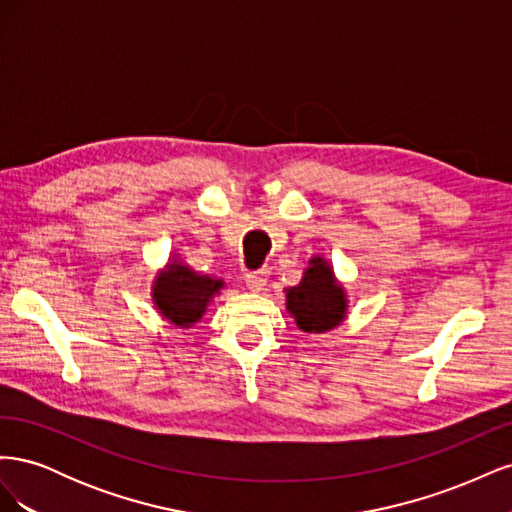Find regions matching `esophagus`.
Segmentation results:
<instances>
[{
	"label": "esophagus",
	"mask_w": 512,
	"mask_h": 512,
	"mask_svg": "<svg viewBox=\"0 0 512 512\" xmlns=\"http://www.w3.org/2000/svg\"><path fill=\"white\" fill-rule=\"evenodd\" d=\"M245 284H247V288H250V290L260 292L262 288L267 286V273H265V271H252V273H247V275H245Z\"/></svg>",
	"instance_id": "esophagus-1"
}]
</instances>
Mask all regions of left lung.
I'll return each mask as SVG.
<instances>
[{"label": "left lung", "mask_w": 512, "mask_h": 512, "mask_svg": "<svg viewBox=\"0 0 512 512\" xmlns=\"http://www.w3.org/2000/svg\"><path fill=\"white\" fill-rule=\"evenodd\" d=\"M286 309L305 333H327L346 318V290L337 284L329 262L309 260L301 282L286 290Z\"/></svg>", "instance_id": "1"}]
</instances>
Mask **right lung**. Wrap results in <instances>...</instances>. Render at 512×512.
<instances>
[{
	"instance_id": "add662e5",
	"label": "right lung",
	"mask_w": 512,
	"mask_h": 512,
	"mask_svg": "<svg viewBox=\"0 0 512 512\" xmlns=\"http://www.w3.org/2000/svg\"><path fill=\"white\" fill-rule=\"evenodd\" d=\"M224 282L200 275L179 260L168 262L153 282V303L158 312L175 327H192L203 318L211 299L222 290Z\"/></svg>"
}]
</instances>
